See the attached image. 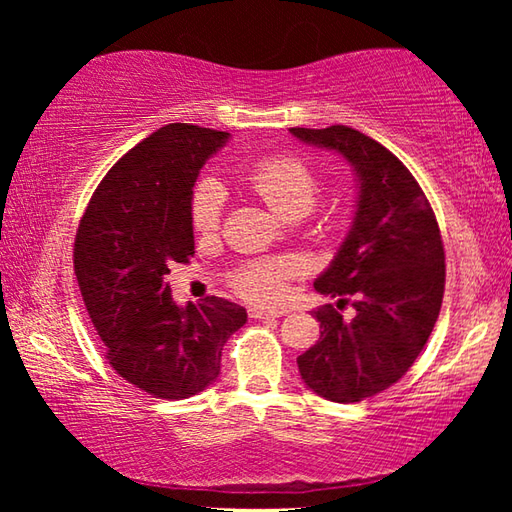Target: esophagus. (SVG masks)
<instances>
[{"label":"esophagus","mask_w":512,"mask_h":512,"mask_svg":"<svg viewBox=\"0 0 512 512\" xmlns=\"http://www.w3.org/2000/svg\"><path fill=\"white\" fill-rule=\"evenodd\" d=\"M248 316L257 320V318H277L280 314H277V311H264V309L250 307V309H248Z\"/></svg>","instance_id":"obj_1"}]
</instances>
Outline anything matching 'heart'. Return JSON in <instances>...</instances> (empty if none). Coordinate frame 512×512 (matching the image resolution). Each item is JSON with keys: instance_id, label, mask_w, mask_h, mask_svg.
I'll list each match as a JSON object with an SVG mask.
<instances>
[{"instance_id": "1", "label": "heart", "mask_w": 512, "mask_h": 512, "mask_svg": "<svg viewBox=\"0 0 512 512\" xmlns=\"http://www.w3.org/2000/svg\"><path fill=\"white\" fill-rule=\"evenodd\" d=\"M248 185L255 194L282 216H305L318 198V180L305 164L296 158H264L248 171ZM225 205V192L219 180L203 178L192 196V223L198 232L219 228ZM298 273L293 259H264L241 266L235 275V287L246 300L259 305H275L287 293L289 277Z\"/></svg>"}]
</instances>
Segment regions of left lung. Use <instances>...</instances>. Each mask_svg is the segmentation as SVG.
I'll list each match as a JSON object with an SVG mask.
<instances>
[{
  "mask_svg": "<svg viewBox=\"0 0 512 512\" xmlns=\"http://www.w3.org/2000/svg\"><path fill=\"white\" fill-rule=\"evenodd\" d=\"M302 144L350 164L357 203L348 235L314 289L352 298V320L316 311L320 339L298 357L307 388L350 404L393 386L418 359L445 291V250L427 196L411 171L372 137L350 126L289 128Z\"/></svg>",
  "mask_w": 512,
  "mask_h": 512,
  "instance_id": "1",
  "label": "left lung"
}]
</instances>
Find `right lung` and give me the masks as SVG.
Wrapping results in <instances>:
<instances>
[{"label":"right lung","mask_w":512,"mask_h":512,"mask_svg":"<svg viewBox=\"0 0 512 512\" xmlns=\"http://www.w3.org/2000/svg\"><path fill=\"white\" fill-rule=\"evenodd\" d=\"M228 140L192 124L158 128L106 173L76 232L74 273L110 366L162 400L216 381L223 345L248 320L216 296L178 305L164 280L194 255V185Z\"/></svg>","instance_id":"right-lung-1"}]
</instances>
